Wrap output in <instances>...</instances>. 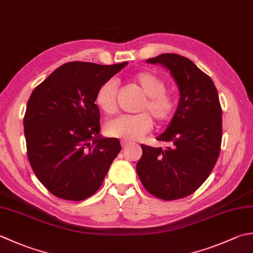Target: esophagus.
Wrapping results in <instances>:
<instances>
[{"label":"esophagus","mask_w":253,"mask_h":253,"mask_svg":"<svg viewBox=\"0 0 253 253\" xmlns=\"http://www.w3.org/2000/svg\"><path fill=\"white\" fill-rule=\"evenodd\" d=\"M130 145H131V142L126 141V140H122V147L123 148H127L128 146H130Z\"/></svg>","instance_id":"1"}]
</instances>
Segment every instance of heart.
Segmentation results:
<instances>
[{
	"instance_id": "heart-1",
	"label": "heart",
	"mask_w": 253,
	"mask_h": 253,
	"mask_svg": "<svg viewBox=\"0 0 253 253\" xmlns=\"http://www.w3.org/2000/svg\"><path fill=\"white\" fill-rule=\"evenodd\" d=\"M133 82L145 95L139 111H148L159 123L169 121L174 111V98L171 93L166 91L165 80L153 72L140 71L133 76ZM116 93V81L111 79L104 82L95 94L96 106L107 115H112L117 110ZM151 129L152 120L147 113L120 116L108 121L104 127L106 135L126 141L140 139Z\"/></svg>"
}]
</instances>
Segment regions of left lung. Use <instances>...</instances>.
Instances as JSON below:
<instances>
[{"label":"left lung","instance_id":"1","mask_svg":"<svg viewBox=\"0 0 253 253\" xmlns=\"http://www.w3.org/2000/svg\"><path fill=\"white\" fill-rule=\"evenodd\" d=\"M146 62L170 71L180 101L166 131L157 137L171 146L163 150L141 145L136 171L153 196L182 199L205 182L218 159L222 137L218 93L211 79L180 54L162 53Z\"/></svg>","mask_w":253,"mask_h":253}]
</instances>
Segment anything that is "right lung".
<instances>
[{
	"label": "right lung",
	"mask_w": 253,
	"mask_h": 253,
	"mask_svg": "<svg viewBox=\"0 0 253 253\" xmlns=\"http://www.w3.org/2000/svg\"><path fill=\"white\" fill-rule=\"evenodd\" d=\"M127 62H68L33 91L24 117L27 156L37 179L54 196L83 201L102 185L122 147L101 136L95 94Z\"/></svg>",
	"instance_id": "1"
}]
</instances>
